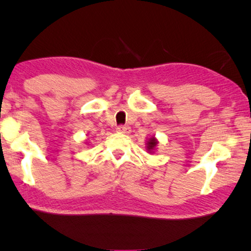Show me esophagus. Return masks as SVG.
<instances>
[{"label":"esophagus","mask_w":251,"mask_h":251,"mask_svg":"<svg viewBox=\"0 0 251 251\" xmlns=\"http://www.w3.org/2000/svg\"><path fill=\"white\" fill-rule=\"evenodd\" d=\"M117 131L123 134H129L130 133V127L126 125H120L117 127Z\"/></svg>","instance_id":"1"}]
</instances>
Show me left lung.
Here are the masks:
<instances>
[{"label": "left lung", "mask_w": 251, "mask_h": 251, "mask_svg": "<svg viewBox=\"0 0 251 251\" xmlns=\"http://www.w3.org/2000/svg\"><path fill=\"white\" fill-rule=\"evenodd\" d=\"M156 145H157V141L154 137H152L150 139V142H148V144H147V150L151 151L156 147Z\"/></svg>", "instance_id": "8db88e82"}]
</instances>
